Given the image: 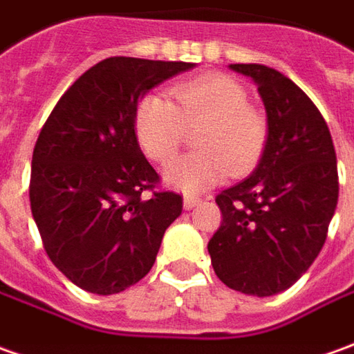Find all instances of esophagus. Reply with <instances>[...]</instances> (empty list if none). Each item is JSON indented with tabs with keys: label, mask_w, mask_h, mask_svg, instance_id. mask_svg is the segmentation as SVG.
Returning a JSON list of instances; mask_svg holds the SVG:
<instances>
[{
	"label": "esophagus",
	"mask_w": 354,
	"mask_h": 354,
	"mask_svg": "<svg viewBox=\"0 0 354 354\" xmlns=\"http://www.w3.org/2000/svg\"><path fill=\"white\" fill-rule=\"evenodd\" d=\"M199 203H201V199H199V197H192V196L184 197V209H187V211H189V209H194L196 205H199Z\"/></svg>",
	"instance_id": "esophagus-1"
}]
</instances>
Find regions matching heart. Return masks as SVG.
<instances>
[{
	"label": "heart",
	"mask_w": 354,
	"mask_h": 354,
	"mask_svg": "<svg viewBox=\"0 0 354 354\" xmlns=\"http://www.w3.org/2000/svg\"><path fill=\"white\" fill-rule=\"evenodd\" d=\"M167 96H145L136 112V136L147 157L160 165L176 155L184 126H199L197 153L180 157L165 170L168 186L197 194L228 174L244 176L259 162L268 143V122L248 104V93L223 73L196 77L172 86Z\"/></svg>",
	"instance_id": "b5f03b06"
}]
</instances>
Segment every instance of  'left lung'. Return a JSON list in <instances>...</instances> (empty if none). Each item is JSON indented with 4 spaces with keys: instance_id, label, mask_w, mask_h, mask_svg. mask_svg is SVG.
Segmentation results:
<instances>
[{
    "instance_id": "8db88e82",
    "label": "left lung",
    "mask_w": 354,
    "mask_h": 354,
    "mask_svg": "<svg viewBox=\"0 0 354 354\" xmlns=\"http://www.w3.org/2000/svg\"><path fill=\"white\" fill-rule=\"evenodd\" d=\"M266 106L268 143L254 172L223 189V223L207 250L228 288L273 297L318 258L337 207L335 147L326 120L288 77L261 64H230Z\"/></svg>"
}]
</instances>
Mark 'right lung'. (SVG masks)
I'll return each instance as SVG.
<instances>
[{
	"label": "right lung",
	"instance_id": "1",
	"mask_svg": "<svg viewBox=\"0 0 354 354\" xmlns=\"http://www.w3.org/2000/svg\"><path fill=\"white\" fill-rule=\"evenodd\" d=\"M186 62L106 57L59 98L38 136L30 209L46 254L73 285L116 295L145 277L182 196L158 182L136 136L139 100Z\"/></svg>",
	"mask_w": 354,
	"mask_h": 354
}]
</instances>
